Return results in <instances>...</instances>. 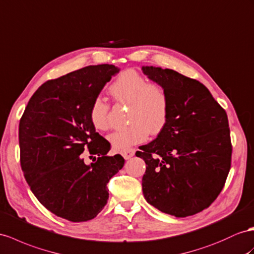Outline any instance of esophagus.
I'll return each instance as SVG.
<instances>
[{"instance_id":"esophagus-1","label":"esophagus","mask_w":254,"mask_h":254,"mask_svg":"<svg viewBox=\"0 0 254 254\" xmlns=\"http://www.w3.org/2000/svg\"><path fill=\"white\" fill-rule=\"evenodd\" d=\"M121 154H122V157L125 158L126 160H128V159H131L133 155L135 154V149H133V148L126 149V150H122L121 151Z\"/></svg>"}]
</instances>
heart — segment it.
<instances>
[{"label":"heart","instance_id":"heart-1","mask_svg":"<svg viewBox=\"0 0 254 254\" xmlns=\"http://www.w3.org/2000/svg\"><path fill=\"white\" fill-rule=\"evenodd\" d=\"M109 94L117 104L128 106L129 122L108 136L116 149L126 150L146 140L148 133L158 134L164 127L170 113V100L165 89L134 69H127L109 87ZM109 104L102 97L93 100L90 107V121L96 129L109 127Z\"/></svg>","mask_w":254,"mask_h":254}]
</instances>
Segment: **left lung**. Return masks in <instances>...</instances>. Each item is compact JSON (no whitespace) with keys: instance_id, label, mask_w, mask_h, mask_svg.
<instances>
[{"instance_id":"left-lung-1","label":"left lung","mask_w":254,"mask_h":254,"mask_svg":"<svg viewBox=\"0 0 254 254\" xmlns=\"http://www.w3.org/2000/svg\"><path fill=\"white\" fill-rule=\"evenodd\" d=\"M161 84L170 113L158 137L140 146L142 193L160 211L185 218L209 207L222 191L232 160L225 110L203 83L170 68L142 66Z\"/></svg>"}]
</instances>
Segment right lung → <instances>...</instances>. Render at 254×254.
<instances>
[{
    "label": "right lung",
    "mask_w": 254,
    "mask_h": 254,
    "mask_svg": "<svg viewBox=\"0 0 254 254\" xmlns=\"http://www.w3.org/2000/svg\"><path fill=\"white\" fill-rule=\"evenodd\" d=\"M119 73L112 64L90 65L48 80L31 97L19 123L20 163L31 191L56 216L71 222L95 218L107 204V184L125 165L109 157V141L95 132L90 107ZM97 155L90 165L82 152Z\"/></svg>",
    "instance_id": "add662e5"
}]
</instances>
